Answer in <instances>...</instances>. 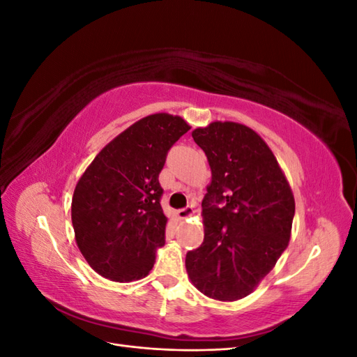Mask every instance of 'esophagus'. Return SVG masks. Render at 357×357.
<instances>
[{
  "label": "esophagus",
  "mask_w": 357,
  "mask_h": 357,
  "mask_svg": "<svg viewBox=\"0 0 357 357\" xmlns=\"http://www.w3.org/2000/svg\"><path fill=\"white\" fill-rule=\"evenodd\" d=\"M192 215H195V208H193L192 205H189V207H186V208L177 210V218L180 220H186V219L192 218Z\"/></svg>",
  "instance_id": "obj_1"
}]
</instances>
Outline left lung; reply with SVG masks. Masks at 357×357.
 Masks as SVG:
<instances>
[{"instance_id":"left-lung-1","label":"left lung","mask_w":357,"mask_h":357,"mask_svg":"<svg viewBox=\"0 0 357 357\" xmlns=\"http://www.w3.org/2000/svg\"><path fill=\"white\" fill-rule=\"evenodd\" d=\"M192 137L207 156L211 180L202 199L204 243L188 253L186 271L205 296L238 301L286 250L294 192L273 150L252 128L215 121L193 129Z\"/></svg>"}]
</instances>
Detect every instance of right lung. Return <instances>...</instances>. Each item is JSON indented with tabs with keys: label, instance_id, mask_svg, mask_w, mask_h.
I'll return each mask as SVG.
<instances>
[{
	"label": "right lung",
	"instance_id": "right-lung-1",
	"mask_svg": "<svg viewBox=\"0 0 357 357\" xmlns=\"http://www.w3.org/2000/svg\"><path fill=\"white\" fill-rule=\"evenodd\" d=\"M189 129L180 116L149 114L114 137L79 178L71 201L74 238L104 278L129 283L152 271L168 222L158 177L168 150Z\"/></svg>",
	"mask_w": 357,
	"mask_h": 357
}]
</instances>
